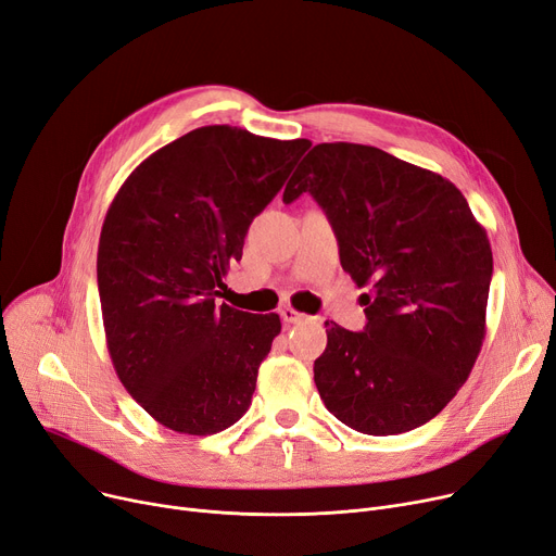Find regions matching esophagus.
<instances>
[{
	"instance_id": "esophagus-1",
	"label": "esophagus",
	"mask_w": 556,
	"mask_h": 556,
	"mask_svg": "<svg viewBox=\"0 0 556 556\" xmlns=\"http://www.w3.org/2000/svg\"><path fill=\"white\" fill-rule=\"evenodd\" d=\"M280 319H282L285 324H303V321H307V314L296 312L294 307H282V309H280Z\"/></svg>"
}]
</instances>
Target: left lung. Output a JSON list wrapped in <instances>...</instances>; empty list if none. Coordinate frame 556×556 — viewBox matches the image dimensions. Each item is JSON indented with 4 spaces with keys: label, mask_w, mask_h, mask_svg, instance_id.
<instances>
[{
    "label": "left lung",
    "mask_w": 556,
    "mask_h": 556,
    "mask_svg": "<svg viewBox=\"0 0 556 556\" xmlns=\"http://www.w3.org/2000/svg\"><path fill=\"white\" fill-rule=\"evenodd\" d=\"M328 215L341 267L366 296V328L326 321L314 382L349 428L389 437L434 418L468 380L486 334L493 253L455 185L382 149L312 147L282 201Z\"/></svg>",
    "instance_id": "8db88e82"
}]
</instances>
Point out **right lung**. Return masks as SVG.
<instances>
[{"label":"right lung","mask_w":556,"mask_h":556,"mask_svg":"<svg viewBox=\"0 0 556 556\" xmlns=\"http://www.w3.org/2000/svg\"><path fill=\"white\" fill-rule=\"evenodd\" d=\"M309 140L201 126L151 153L105 213L97 282L115 374L138 405L180 434L240 420L278 314L219 305L244 237Z\"/></svg>","instance_id":"obj_1"}]
</instances>
